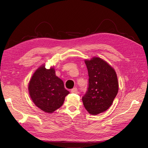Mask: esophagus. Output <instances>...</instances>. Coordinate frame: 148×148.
Segmentation results:
<instances>
[{
    "instance_id": "esophagus-1",
    "label": "esophagus",
    "mask_w": 148,
    "mask_h": 148,
    "mask_svg": "<svg viewBox=\"0 0 148 148\" xmlns=\"http://www.w3.org/2000/svg\"><path fill=\"white\" fill-rule=\"evenodd\" d=\"M71 92L73 93H78V89L77 88H73L71 90Z\"/></svg>"
}]
</instances>
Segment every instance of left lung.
Masks as SVG:
<instances>
[{"label": "left lung", "mask_w": 148, "mask_h": 148, "mask_svg": "<svg viewBox=\"0 0 148 148\" xmlns=\"http://www.w3.org/2000/svg\"><path fill=\"white\" fill-rule=\"evenodd\" d=\"M88 74V86L82 97L86 110L92 115L106 111L116 97L119 85L116 71L100 58L85 62Z\"/></svg>", "instance_id": "obj_1"}]
</instances>
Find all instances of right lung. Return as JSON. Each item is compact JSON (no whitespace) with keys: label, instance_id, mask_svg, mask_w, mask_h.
Returning <instances> with one entry per match:
<instances>
[{"label":"right lung","instance_id":"1","mask_svg":"<svg viewBox=\"0 0 148 148\" xmlns=\"http://www.w3.org/2000/svg\"><path fill=\"white\" fill-rule=\"evenodd\" d=\"M28 89L35 105L48 113H52L62 106L70 93L64 88L63 82L56 76L55 69H46L44 65L32 75Z\"/></svg>","mask_w":148,"mask_h":148}]
</instances>
